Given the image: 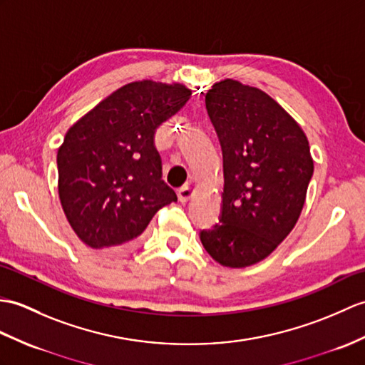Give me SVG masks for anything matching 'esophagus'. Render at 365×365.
I'll list each match as a JSON object with an SVG mask.
<instances>
[{"mask_svg":"<svg viewBox=\"0 0 365 365\" xmlns=\"http://www.w3.org/2000/svg\"><path fill=\"white\" fill-rule=\"evenodd\" d=\"M194 191L191 186H188V185H185V186H182V188L177 191V194H179V200L182 202V203H185V202H188L192 196H194Z\"/></svg>","mask_w":365,"mask_h":365,"instance_id":"34e87169","label":"esophagus"}]
</instances>
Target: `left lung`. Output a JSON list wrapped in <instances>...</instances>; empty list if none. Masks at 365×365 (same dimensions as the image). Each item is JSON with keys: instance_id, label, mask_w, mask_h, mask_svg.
<instances>
[{"instance_id": "8db88e82", "label": "left lung", "mask_w": 365, "mask_h": 365, "mask_svg": "<svg viewBox=\"0 0 365 365\" xmlns=\"http://www.w3.org/2000/svg\"><path fill=\"white\" fill-rule=\"evenodd\" d=\"M224 160L219 224L200 232L210 257L247 267L272 253L297 224L314 171L302 127L259 88L225 79L205 95Z\"/></svg>"}]
</instances>
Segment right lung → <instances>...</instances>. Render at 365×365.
<instances>
[{
	"label": "right lung",
	"instance_id": "add662e5",
	"mask_svg": "<svg viewBox=\"0 0 365 365\" xmlns=\"http://www.w3.org/2000/svg\"><path fill=\"white\" fill-rule=\"evenodd\" d=\"M190 96L182 83H127L66 132L57 152L58 197L91 249L129 247L160 208L177 202L162 180L154 138Z\"/></svg>",
	"mask_w": 365,
	"mask_h": 365
}]
</instances>
